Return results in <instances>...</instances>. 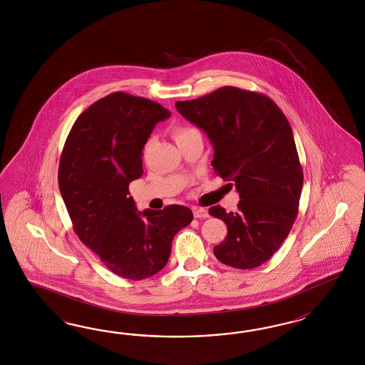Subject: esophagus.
Listing matches in <instances>:
<instances>
[{
    "instance_id": "1",
    "label": "esophagus",
    "mask_w": 365,
    "mask_h": 365,
    "mask_svg": "<svg viewBox=\"0 0 365 365\" xmlns=\"http://www.w3.org/2000/svg\"><path fill=\"white\" fill-rule=\"evenodd\" d=\"M194 217L195 218H209L210 214H209V211L203 209V207H195L194 209Z\"/></svg>"
}]
</instances>
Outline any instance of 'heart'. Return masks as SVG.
Returning a JSON list of instances; mask_svg holds the SVG:
<instances>
[{
	"label": "heart",
	"instance_id": "1",
	"mask_svg": "<svg viewBox=\"0 0 365 365\" xmlns=\"http://www.w3.org/2000/svg\"><path fill=\"white\" fill-rule=\"evenodd\" d=\"M191 131H194V128H187V127H179V128H177V130L174 131L175 140L179 139V138H182V136H185V135H187V133H191Z\"/></svg>",
	"mask_w": 365,
	"mask_h": 365
}]
</instances>
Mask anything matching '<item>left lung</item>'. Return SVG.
Segmentation results:
<instances>
[{
    "label": "left lung",
    "mask_w": 365,
    "mask_h": 365,
    "mask_svg": "<svg viewBox=\"0 0 365 365\" xmlns=\"http://www.w3.org/2000/svg\"><path fill=\"white\" fill-rule=\"evenodd\" d=\"M175 107L207 135L214 148L211 166L235 183L241 199L235 212L221 206L209 209L227 225V235L214 255L235 269L262 265L292 230L304 183L287 116L265 95L235 87L177 101Z\"/></svg>",
    "instance_id": "8db88e82"
}]
</instances>
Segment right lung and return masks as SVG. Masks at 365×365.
Masks as SVG:
<instances>
[{
  "label": "right lung",
  "instance_id": "right-lung-1",
  "mask_svg": "<svg viewBox=\"0 0 365 365\" xmlns=\"http://www.w3.org/2000/svg\"><path fill=\"white\" fill-rule=\"evenodd\" d=\"M170 115L153 100L110 93L78 116L60 158L58 187L80 241L127 279L160 272L175 234L192 221L179 205L138 211L128 191L143 174L144 144Z\"/></svg>",
  "mask_w": 365,
  "mask_h": 365
}]
</instances>
